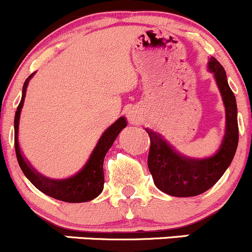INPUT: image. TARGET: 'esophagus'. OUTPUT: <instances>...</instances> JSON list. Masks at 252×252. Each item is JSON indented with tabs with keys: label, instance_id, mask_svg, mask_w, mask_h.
Returning a JSON list of instances; mask_svg holds the SVG:
<instances>
[{
	"label": "esophagus",
	"instance_id": "obj_1",
	"mask_svg": "<svg viewBox=\"0 0 252 252\" xmlns=\"http://www.w3.org/2000/svg\"><path fill=\"white\" fill-rule=\"evenodd\" d=\"M128 121L134 126H139L142 122V115L137 108H130L128 111Z\"/></svg>",
	"mask_w": 252,
	"mask_h": 252
}]
</instances>
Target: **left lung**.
<instances>
[{
  "instance_id": "obj_1",
  "label": "left lung",
  "mask_w": 252,
  "mask_h": 252,
  "mask_svg": "<svg viewBox=\"0 0 252 252\" xmlns=\"http://www.w3.org/2000/svg\"><path fill=\"white\" fill-rule=\"evenodd\" d=\"M208 67L215 76L226 108V133L215 155L203 159L187 158L175 151L161 135L146 129L151 140L147 159L150 173L156 186L174 197H194L210 189L232 163L238 147L237 102L226 71L215 58H210Z\"/></svg>"
}]
</instances>
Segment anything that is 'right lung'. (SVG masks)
<instances>
[{"mask_svg":"<svg viewBox=\"0 0 252 252\" xmlns=\"http://www.w3.org/2000/svg\"><path fill=\"white\" fill-rule=\"evenodd\" d=\"M33 76L30 75L25 81L23 87V95H21L20 104L15 111L14 118V145L15 153H17V159L19 163L21 170L24 175L30 180L31 184L43 192L44 194L54 198V199L63 200L67 203H83L96 198L104 189V158L112 146L113 141L121 130L126 126V121L124 117H121L111 126L104 131L101 137L97 141L96 146L93 150L91 157L86 165L82 168V170L68 179L63 180H52L39 175L32 166L25 160V158L21 155L18 141V131H19V119L20 112L24 105V99L26 95V88H28L29 81Z\"/></svg>","mask_w":252,"mask_h":252,"instance_id":"right-lung-1","label":"right lung"}]
</instances>
